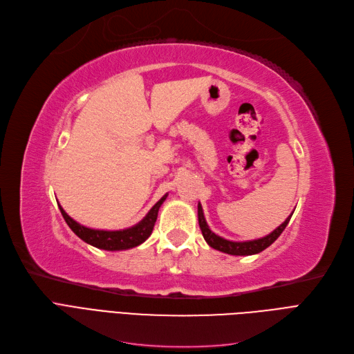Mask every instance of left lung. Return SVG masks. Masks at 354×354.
<instances>
[{
  "label": "left lung",
  "instance_id": "obj_1",
  "mask_svg": "<svg viewBox=\"0 0 354 354\" xmlns=\"http://www.w3.org/2000/svg\"><path fill=\"white\" fill-rule=\"evenodd\" d=\"M293 215V214H291ZM291 215L286 219V221L277 227L272 233H270L268 236L258 239V240H250V241H231V240H225L223 237L216 236L214 231L209 230L208 224L205 221V216H203V209H202V205H198V219H199V227L202 230V234L203 239L206 240L208 245L219 252H224L228 254H236V256H249V254H256L262 250H265L268 246H271L272 243L279 237V234L283 233L284 228L287 227L288 221Z\"/></svg>",
  "mask_w": 354,
  "mask_h": 354
}]
</instances>
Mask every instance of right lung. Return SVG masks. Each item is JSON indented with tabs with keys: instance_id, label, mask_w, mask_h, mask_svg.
<instances>
[{
	"instance_id": "right-lung-1",
	"label": "right lung",
	"mask_w": 354,
	"mask_h": 354,
	"mask_svg": "<svg viewBox=\"0 0 354 354\" xmlns=\"http://www.w3.org/2000/svg\"><path fill=\"white\" fill-rule=\"evenodd\" d=\"M167 194L164 198L158 201L152 209L146 214V216L142 219V221L136 225H133L126 230H117V231H106V230H93L88 228L77 221H75L71 216L67 215V212L61 208V205H58V208L61 211V215L66 219L67 225L71 228L73 233H75L77 237H80L83 241H86L88 245H92L98 249L104 250H126L136 248L148 239L152 234V230L156 221L158 211H160L162 202L165 201Z\"/></svg>"
}]
</instances>
